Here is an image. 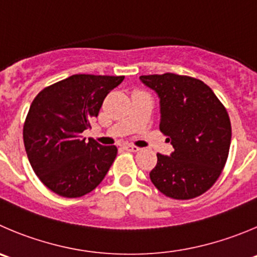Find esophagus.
Returning <instances> with one entry per match:
<instances>
[{"label": "esophagus", "mask_w": 257, "mask_h": 257, "mask_svg": "<svg viewBox=\"0 0 257 257\" xmlns=\"http://www.w3.org/2000/svg\"><path fill=\"white\" fill-rule=\"evenodd\" d=\"M124 149H125V151H129V152H138L139 149V147H137V146H133V144H125V146L123 147Z\"/></svg>", "instance_id": "1"}]
</instances>
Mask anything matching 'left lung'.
<instances>
[{
	"label": "left lung",
	"mask_w": 257,
	"mask_h": 257,
	"mask_svg": "<svg viewBox=\"0 0 257 257\" xmlns=\"http://www.w3.org/2000/svg\"><path fill=\"white\" fill-rule=\"evenodd\" d=\"M141 80L161 99L159 131L174 151L157 153L149 173L158 191L174 200L203 195L222 173L231 144L227 110L203 81L166 73L142 75Z\"/></svg>",
	"instance_id": "obj_1"
}]
</instances>
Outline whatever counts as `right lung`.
I'll use <instances>...</instances> for the list:
<instances>
[{
    "instance_id": "1",
    "label": "right lung",
    "mask_w": 257,
    "mask_h": 257,
    "mask_svg": "<svg viewBox=\"0 0 257 257\" xmlns=\"http://www.w3.org/2000/svg\"><path fill=\"white\" fill-rule=\"evenodd\" d=\"M124 76L76 74L42 89L24 124L27 158L40 181L56 195L76 198L99 186L115 159V146L85 141L105 96Z\"/></svg>"
}]
</instances>
